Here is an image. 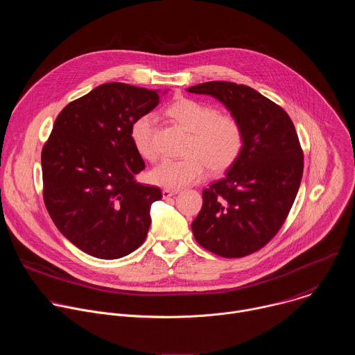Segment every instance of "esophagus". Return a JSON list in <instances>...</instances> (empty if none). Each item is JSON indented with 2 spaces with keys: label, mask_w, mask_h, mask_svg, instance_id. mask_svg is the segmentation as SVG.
I'll return each mask as SVG.
<instances>
[{
  "label": "esophagus",
  "mask_w": 355,
  "mask_h": 355,
  "mask_svg": "<svg viewBox=\"0 0 355 355\" xmlns=\"http://www.w3.org/2000/svg\"><path fill=\"white\" fill-rule=\"evenodd\" d=\"M177 193H178L177 189H163V198H170V196H174Z\"/></svg>",
  "instance_id": "1"
}]
</instances>
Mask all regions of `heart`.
I'll return each mask as SVG.
<instances>
[{
    "mask_svg": "<svg viewBox=\"0 0 355 355\" xmlns=\"http://www.w3.org/2000/svg\"><path fill=\"white\" fill-rule=\"evenodd\" d=\"M167 115L191 133L188 157L164 159L150 171V181L166 189H181L204 180L207 170L223 173L239 159L244 135L239 121L226 114H216L212 107L191 98H180L167 108ZM156 118L146 114L133 121L130 139L137 153L153 160L157 155L153 135Z\"/></svg>",
    "mask_w": 355,
    "mask_h": 355,
    "instance_id": "b5f03b06",
    "label": "heart"
}]
</instances>
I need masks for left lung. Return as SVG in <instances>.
<instances>
[{
	"label": "left lung",
	"instance_id": "obj_1",
	"mask_svg": "<svg viewBox=\"0 0 355 355\" xmlns=\"http://www.w3.org/2000/svg\"><path fill=\"white\" fill-rule=\"evenodd\" d=\"M216 98L244 135L241 153L226 175L202 192L192 222L195 240L226 259L251 254L281 229L296 198L303 153L288 114L254 88L229 81L187 89Z\"/></svg>",
	"mask_w": 355,
	"mask_h": 355
}]
</instances>
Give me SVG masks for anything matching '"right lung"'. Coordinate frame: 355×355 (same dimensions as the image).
Listing matches in <instances>:
<instances>
[{
	"label": "right lung",
	"mask_w": 355,
	"mask_h": 355,
	"mask_svg": "<svg viewBox=\"0 0 355 355\" xmlns=\"http://www.w3.org/2000/svg\"><path fill=\"white\" fill-rule=\"evenodd\" d=\"M159 103L160 89L98 85L59 114L43 146L47 212L60 233L92 257L116 260L146 240L150 208L162 191L135 181L144 162L130 126Z\"/></svg>",
	"instance_id": "obj_1"
}]
</instances>
